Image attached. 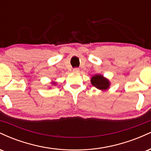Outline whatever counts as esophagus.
<instances>
[{
  "label": "esophagus",
  "instance_id": "1",
  "mask_svg": "<svg viewBox=\"0 0 151 151\" xmlns=\"http://www.w3.org/2000/svg\"><path fill=\"white\" fill-rule=\"evenodd\" d=\"M73 71H74V72H78L79 71V69L77 68V67H76V68L73 69Z\"/></svg>",
  "mask_w": 151,
  "mask_h": 151
}]
</instances>
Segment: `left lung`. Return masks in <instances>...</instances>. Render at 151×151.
Listing matches in <instances>:
<instances>
[{
    "label": "left lung",
    "instance_id": "8db88e82",
    "mask_svg": "<svg viewBox=\"0 0 151 151\" xmlns=\"http://www.w3.org/2000/svg\"><path fill=\"white\" fill-rule=\"evenodd\" d=\"M91 82L93 86L101 90L107 89L110 84L108 79H105L102 75H99V74H96L91 78Z\"/></svg>",
    "mask_w": 151,
    "mask_h": 151
}]
</instances>
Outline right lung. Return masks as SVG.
<instances>
[{"label":"right lung","instance_id":"obj_1","mask_svg":"<svg viewBox=\"0 0 151 151\" xmlns=\"http://www.w3.org/2000/svg\"><path fill=\"white\" fill-rule=\"evenodd\" d=\"M53 84H55V83H53Z\"/></svg>","mask_w":151,"mask_h":151}]
</instances>
